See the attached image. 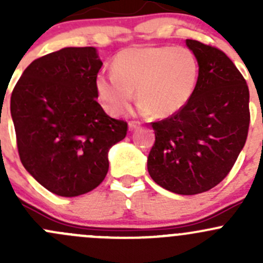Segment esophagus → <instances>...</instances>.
<instances>
[{
	"instance_id": "34e87169",
	"label": "esophagus",
	"mask_w": 263,
	"mask_h": 263,
	"mask_svg": "<svg viewBox=\"0 0 263 263\" xmlns=\"http://www.w3.org/2000/svg\"><path fill=\"white\" fill-rule=\"evenodd\" d=\"M140 122L139 121H129L128 122V128L129 131H134V129H136L137 127H140Z\"/></svg>"
}]
</instances>
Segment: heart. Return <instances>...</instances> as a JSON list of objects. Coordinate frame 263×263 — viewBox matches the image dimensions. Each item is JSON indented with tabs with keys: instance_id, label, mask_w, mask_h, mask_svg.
<instances>
[{
	"instance_id": "1",
	"label": "heart",
	"mask_w": 263,
	"mask_h": 263,
	"mask_svg": "<svg viewBox=\"0 0 263 263\" xmlns=\"http://www.w3.org/2000/svg\"><path fill=\"white\" fill-rule=\"evenodd\" d=\"M112 67L113 72L99 73L94 81L98 99L110 116L129 107L134 89L144 113L177 115L192 99L200 78V61L185 47H128L115 55Z\"/></svg>"
}]
</instances>
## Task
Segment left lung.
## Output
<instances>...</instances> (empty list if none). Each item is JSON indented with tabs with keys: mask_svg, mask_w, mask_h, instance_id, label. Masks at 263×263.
<instances>
[{
	"mask_svg": "<svg viewBox=\"0 0 263 263\" xmlns=\"http://www.w3.org/2000/svg\"><path fill=\"white\" fill-rule=\"evenodd\" d=\"M185 44L200 61L192 99L177 115L151 122L155 142L147 158L154 182L178 195H197L232 171L248 136L249 90L222 50L198 41Z\"/></svg>",
	"mask_w": 263,
	"mask_h": 263,
	"instance_id": "8db88e82",
	"label": "left lung"
}]
</instances>
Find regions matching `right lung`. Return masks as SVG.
Returning <instances> with one entry per match:
<instances>
[{
	"label": "right lung",
	"instance_id": "add662e5",
	"mask_svg": "<svg viewBox=\"0 0 263 263\" xmlns=\"http://www.w3.org/2000/svg\"><path fill=\"white\" fill-rule=\"evenodd\" d=\"M103 62L94 47H68L34 60L15 85L11 117L24 168L44 188L75 197L108 173V151L127 135L97 102Z\"/></svg>",
	"mask_w": 263,
	"mask_h": 263
}]
</instances>
